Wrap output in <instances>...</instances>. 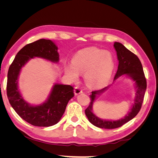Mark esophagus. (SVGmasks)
I'll return each instance as SVG.
<instances>
[{"label":"esophagus","instance_id":"esophagus-1","mask_svg":"<svg viewBox=\"0 0 158 158\" xmlns=\"http://www.w3.org/2000/svg\"><path fill=\"white\" fill-rule=\"evenodd\" d=\"M82 93V90L81 89V88H80L79 87H76L74 88V94L75 95H78Z\"/></svg>","mask_w":158,"mask_h":158}]
</instances>
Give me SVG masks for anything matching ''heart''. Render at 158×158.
<instances>
[{
	"label": "heart",
	"instance_id": "b5f03b06",
	"mask_svg": "<svg viewBox=\"0 0 158 158\" xmlns=\"http://www.w3.org/2000/svg\"><path fill=\"white\" fill-rule=\"evenodd\" d=\"M114 66L111 52L89 47L74 56L72 64L65 66V73L73 81L78 79V73H84L85 83L91 87H99L111 78Z\"/></svg>",
	"mask_w": 158,
	"mask_h": 158
}]
</instances>
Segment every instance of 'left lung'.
<instances>
[{
	"instance_id": "1",
	"label": "left lung",
	"mask_w": 158,
	"mask_h": 158,
	"mask_svg": "<svg viewBox=\"0 0 158 158\" xmlns=\"http://www.w3.org/2000/svg\"><path fill=\"white\" fill-rule=\"evenodd\" d=\"M114 47L117 51V59L118 60V69L115 76H114V80H115L123 74L129 76L135 82L137 92L135 100V102L133 105L131 111L126 115L125 118L119 119L118 121L102 120L95 116L92 112L93 103L96 95L103 93L109 86L92 92V95H89L91 99L89 105L85 110V115L88 117L89 121L94 126L106 129H113L121 127L136 115L141 109L147 86L146 79L144 70H143L142 65L138 57L131 51L127 49L121 43L114 42Z\"/></svg>"
}]
</instances>
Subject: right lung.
Returning <instances> with one entry per match:
<instances>
[{"mask_svg": "<svg viewBox=\"0 0 158 158\" xmlns=\"http://www.w3.org/2000/svg\"><path fill=\"white\" fill-rule=\"evenodd\" d=\"M57 47L51 40L41 39L27 44L20 50L8 72L7 97L11 106L22 119L36 127H51L58 123L69 100L74 97L70 85L55 84L49 98L40 106H32L23 100L18 89V78L22 66L33 57L58 62Z\"/></svg>", "mask_w": 158, "mask_h": 158, "instance_id": "add662e5", "label": "right lung"}]
</instances>
